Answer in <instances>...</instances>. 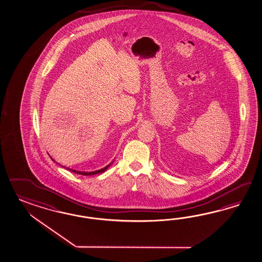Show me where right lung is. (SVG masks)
I'll return each instance as SVG.
<instances>
[{
  "mask_svg": "<svg viewBox=\"0 0 262 262\" xmlns=\"http://www.w3.org/2000/svg\"><path fill=\"white\" fill-rule=\"evenodd\" d=\"M110 166V165H108ZM105 166L102 169H99V170H96V171H93V172H83V171H77V170H74V169H69L70 171L74 173H77V174H80V175H84V176H88V175H94V174H98V173L104 172L108 166Z\"/></svg>",
  "mask_w": 262,
  "mask_h": 262,
  "instance_id": "add662e5",
  "label": "right lung"
}]
</instances>
